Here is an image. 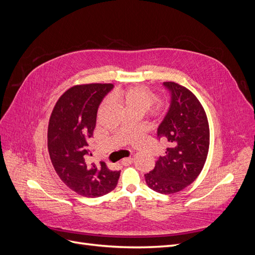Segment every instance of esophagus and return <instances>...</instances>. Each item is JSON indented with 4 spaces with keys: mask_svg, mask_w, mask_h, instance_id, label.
<instances>
[{
    "mask_svg": "<svg viewBox=\"0 0 255 255\" xmlns=\"http://www.w3.org/2000/svg\"><path fill=\"white\" fill-rule=\"evenodd\" d=\"M132 163H133V158L132 157H126V158H123L121 160V164L123 166H129Z\"/></svg>",
    "mask_w": 255,
    "mask_h": 255,
    "instance_id": "34e87169",
    "label": "esophagus"
}]
</instances>
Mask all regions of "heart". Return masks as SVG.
<instances>
[{
  "instance_id": "1",
  "label": "heart",
  "mask_w": 255,
  "mask_h": 255,
  "mask_svg": "<svg viewBox=\"0 0 255 255\" xmlns=\"http://www.w3.org/2000/svg\"><path fill=\"white\" fill-rule=\"evenodd\" d=\"M115 98L122 102L127 112H137L141 115L148 112L156 101V96L148 87L141 85L119 91L115 95ZM107 104L109 100H104L99 107V113H101Z\"/></svg>"
}]
</instances>
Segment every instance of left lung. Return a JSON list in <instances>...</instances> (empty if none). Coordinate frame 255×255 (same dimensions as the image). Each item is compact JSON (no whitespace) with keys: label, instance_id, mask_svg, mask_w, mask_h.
<instances>
[{"label":"left lung","instance_id":"8db88e82","mask_svg":"<svg viewBox=\"0 0 255 255\" xmlns=\"http://www.w3.org/2000/svg\"><path fill=\"white\" fill-rule=\"evenodd\" d=\"M170 91V107L157 128L158 139L167 141L165 156L144 174L148 186L163 195L175 194L194 182L207 157L210 127L203 106L190 90L165 82Z\"/></svg>","mask_w":255,"mask_h":255}]
</instances>
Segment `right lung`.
Returning a JSON list of instances; mask_svg holds the SVG:
<instances>
[{"mask_svg": "<svg viewBox=\"0 0 255 255\" xmlns=\"http://www.w3.org/2000/svg\"><path fill=\"white\" fill-rule=\"evenodd\" d=\"M113 84L76 85L68 89L54 106L48 127V149L52 165L67 186L84 197L111 192L120 171H112L101 161L87 163L88 140L94 135L97 113Z\"/></svg>", "mask_w": 255, "mask_h": 255, "instance_id": "obj_1", "label": "right lung"}]
</instances>
